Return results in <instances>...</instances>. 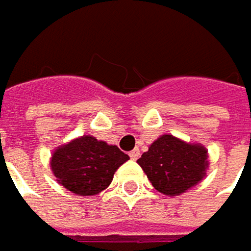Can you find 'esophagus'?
<instances>
[{
  "label": "esophagus",
  "instance_id": "1",
  "mask_svg": "<svg viewBox=\"0 0 251 251\" xmlns=\"http://www.w3.org/2000/svg\"><path fill=\"white\" fill-rule=\"evenodd\" d=\"M130 157H131V160H137V158L140 157V150H138V149H134L133 151H130Z\"/></svg>",
  "mask_w": 251,
  "mask_h": 251
}]
</instances>
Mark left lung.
Listing matches in <instances>:
<instances>
[{"mask_svg":"<svg viewBox=\"0 0 251 251\" xmlns=\"http://www.w3.org/2000/svg\"><path fill=\"white\" fill-rule=\"evenodd\" d=\"M201 144L186 143L171 134L158 137L137 160L152 187L166 196H180L200 183L208 167Z\"/></svg>","mask_w":251,"mask_h":251,"instance_id":"8db88e82","label":"left lung"}]
</instances>
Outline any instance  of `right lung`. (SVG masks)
Returning <instances> with one entry per match:
<instances>
[{
  "label": "right lung",
  "instance_id": "obj_1",
  "mask_svg": "<svg viewBox=\"0 0 251 251\" xmlns=\"http://www.w3.org/2000/svg\"><path fill=\"white\" fill-rule=\"evenodd\" d=\"M128 158L117 146L82 135L58 147L50 166L63 187L77 196H96L110 186L117 169Z\"/></svg>",
  "mask_w": 251,
  "mask_h": 251
}]
</instances>
